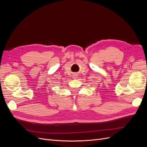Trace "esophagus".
<instances>
[{"label":"esophagus","mask_w":147,"mask_h":147,"mask_svg":"<svg viewBox=\"0 0 147 147\" xmlns=\"http://www.w3.org/2000/svg\"><path fill=\"white\" fill-rule=\"evenodd\" d=\"M77 75H74V78H77Z\"/></svg>","instance_id":"esophagus-1"}]
</instances>
